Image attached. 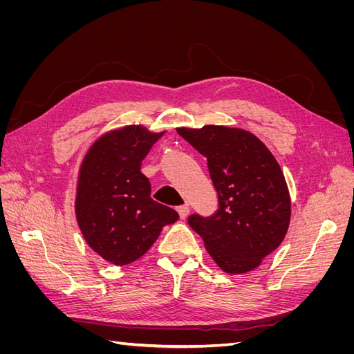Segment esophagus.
I'll use <instances>...</instances> for the list:
<instances>
[{
  "instance_id": "esophagus-1",
  "label": "esophagus",
  "mask_w": 354,
  "mask_h": 354,
  "mask_svg": "<svg viewBox=\"0 0 354 354\" xmlns=\"http://www.w3.org/2000/svg\"><path fill=\"white\" fill-rule=\"evenodd\" d=\"M177 212H178V216H180L181 220H186L187 216H189V212H190L189 205H181V207H178V208H177Z\"/></svg>"
}]
</instances>
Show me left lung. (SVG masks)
I'll return each instance as SVG.
<instances>
[{"label": "left lung", "mask_w": 354, "mask_h": 354, "mask_svg": "<svg viewBox=\"0 0 354 354\" xmlns=\"http://www.w3.org/2000/svg\"><path fill=\"white\" fill-rule=\"evenodd\" d=\"M207 158L218 208L209 217L192 214L189 226L221 270H254L283 241L291 199L282 169L266 145L241 128H177Z\"/></svg>", "instance_id": "obj_1"}]
</instances>
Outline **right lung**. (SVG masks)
Returning a JSON list of instances; mask_svg holds the SVG:
<instances>
[{
	"instance_id": "obj_1",
	"label": "right lung",
	"mask_w": 354,
	"mask_h": 354,
	"mask_svg": "<svg viewBox=\"0 0 354 354\" xmlns=\"http://www.w3.org/2000/svg\"><path fill=\"white\" fill-rule=\"evenodd\" d=\"M164 133L128 125L102 136L80 169L75 214L84 239L116 266L136 261L178 214L151 198L142 160Z\"/></svg>"
}]
</instances>
